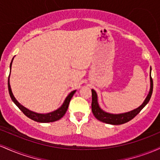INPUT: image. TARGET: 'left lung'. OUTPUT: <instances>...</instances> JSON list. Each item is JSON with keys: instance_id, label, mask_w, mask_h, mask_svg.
Returning a JSON list of instances; mask_svg holds the SVG:
<instances>
[{"instance_id": "obj_1", "label": "left lung", "mask_w": 160, "mask_h": 160, "mask_svg": "<svg viewBox=\"0 0 160 160\" xmlns=\"http://www.w3.org/2000/svg\"><path fill=\"white\" fill-rule=\"evenodd\" d=\"M150 88L149 93H148V96L146 97L145 100L144 101L142 104H141L138 108H135L131 111L126 112V113H110L108 112L104 111L102 108H100L98 102V95H97L96 92L94 89H92V111L94 114L95 117L97 120H100L101 122H105L108 124L111 125H121L126 123L131 120H132L134 117L136 116L138 113H139L141 110L144 108L147 104L149 102L150 97L152 95L153 92V80L151 78V68L150 70Z\"/></svg>"}]
</instances>
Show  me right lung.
<instances>
[{
    "mask_svg": "<svg viewBox=\"0 0 160 160\" xmlns=\"http://www.w3.org/2000/svg\"><path fill=\"white\" fill-rule=\"evenodd\" d=\"M12 60H13V58H12L10 65V72H11V66H12ZM10 74L9 75V78H8V90H9V93H10V98L12 99V101L15 103L16 105L17 106V107L19 108L22 111V113L26 116V117H28V118L32 119V120L36 121V122H55V121L60 120V119H61L62 117L65 114L66 111H67L68 108L70 101H71V98H72L73 95H74V94L77 91V90H74L71 92L68 95V96L66 97V98L65 99V101H64L63 104H62L61 107L58 108V109L56 110V111H52L50 112V113H36V112L30 111V110H28V108H25L23 105H22V104H20L17 100H16L15 97H14L13 94H12V90H11L10 84Z\"/></svg>",
    "mask_w": 160,
    "mask_h": 160,
    "instance_id": "1",
    "label": "right lung"
}]
</instances>
